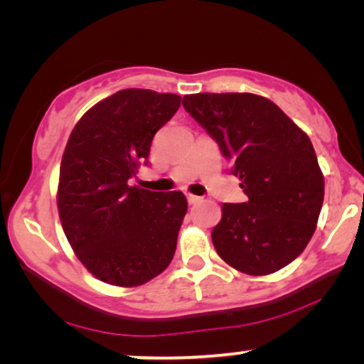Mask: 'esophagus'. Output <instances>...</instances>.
<instances>
[{
  "instance_id": "1",
  "label": "esophagus",
  "mask_w": 364,
  "mask_h": 364,
  "mask_svg": "<svg viewBox=\"0 0 364 364\" xmlns=\"http://www.w3.org/2000/svg\"><path fill=\"white\" fill-rule=\"evenodd\" d=\"M187 200H188V203H198V202L202 200V197L192 196V193H187Z\"/></svg>"
}]
</instances>
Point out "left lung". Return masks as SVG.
<instances>
[{
	"mask_svg": "<svg viewBox=\"0 0 364 364\" xmlns=\"http://www.w3.org/2000/svg\"><path fill=\"white\" fill-rule=\"evenodd\" d=\"M183 107L215 139L248 197L223 203L212 230L220 258L247 275H270L305 250L316 230L325 178L310 137L270 99L198 92Z\"/></svg>",
	"mask_w": 364,
	"mask_h": 364,
	"instance_id": "obj_1",
	"label": "left lung"
}]
</instances>
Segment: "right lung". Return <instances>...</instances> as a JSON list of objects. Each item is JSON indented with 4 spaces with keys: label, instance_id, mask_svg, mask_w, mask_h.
I'll return each mask as SVG.
<instances>
[{
    "label": "right lung",
    "instance_id": "right-lung-1",
    "mask_svg": "<svg viewBox=\"0 0 364 364\" xmlns=\"http://www.w3.org/2000/svg\"><path fill=\"white\" fill-rule=\"evenodd\" d=\"M182 97L122 89L92 106L64 149L58 212L69 245L89 273L114 287H139L172 262L187 198L129 186L149 164L152 139Z\"/></svg>",
    "mask_w": 364,
    "mask_h": 364
}]
</instances>
